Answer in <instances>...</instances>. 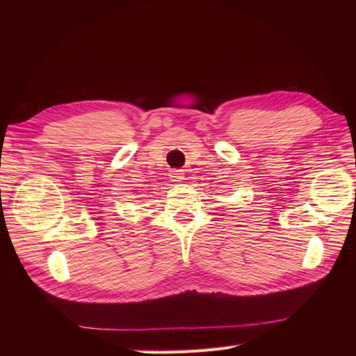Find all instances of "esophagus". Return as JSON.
<instances>
[{
	"instance_id": "esophagus-1",
	"label": "esophagus",
	"mask_w": 356,
	"mask_h": 356,
	"mask_svg": "<svg viewBox=\"0 0 356 356\" xmlns=\"http://www.w3.org/2000/svg\"><path fill=\"white\" fill-rule=\"evenodd\" d=\"M170 178H172V181H175V182H179V181H182L184 179V172H182L181 169H175V170H170V175H169Z\"/></svg>"
}]
</instances>
